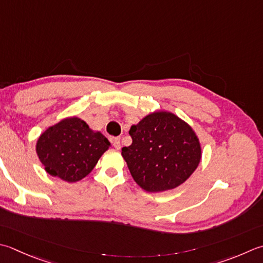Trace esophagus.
<instances>
[{"mask_svg":"<svg viewBox=\"0 0 263 263\" xmlns=\"http://www.w3.org/2000/svg\"><path fill=\"white\" fill-rule=\"evenodd\" d=\"M112 146H114L116 149H121V138L120 137L112 139Z\"/></svg>","mask_w":263,"mask_h":263,"instance_id":"obj_1","label":"esophagus"}]
</instances>
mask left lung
<instances>
[{
	"label": "left lung",
	"instance_id": "8db88e82",
	"mask_svg": "<svg viewBox=\"0 0 263 263\" xmlns=\"http://www.w3.org/2000/svg\"><path fill=\"white\" fill-rule=\"evenodd\" d=\"M132 143L122 156L135 181L148 193L174 189L192 176L202 158L196 133L170 111L145 116L130 131Z\"/></svg>",
	"mask_w": 263,
	"mask_h": 263
}]
</instances>
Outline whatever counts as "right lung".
Wrapping results in <instances>:
<instances>
[{
    "label": "right lung",
    "mask_w": 263,
    "mask_h": 263,
    "mask_svg": "<svg viewBox=\"0 0 263 263\" xmlns=\"http://www.w3.org/2000/svg\"><path fill=\"white\" fill-rule=\"evenodd\" d=\"M110 142L99 131L91 130L79 117H67L50 126L36 142V154L45 171L67 182L85 178Z\"/></svg>",
    "instance_id": "right-lung-1"
}]
</instances>
